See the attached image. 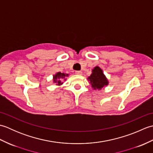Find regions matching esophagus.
Returning a JSON list of instances; mask_svg holds the SVG:
<instances>
[{
    "label": "esophagus",
    "mask_w": 153,
    "mask_h": 153,
    "mask_svg": "<svg viewBox=\"0 0 153 153\" xmlns=\"http://www.w3.org/2000/svg\"><path fill=\"white\" fill-rule=\"evenodd\" d=\"M76 74H77V75H82V72L81 71H76Z\"/></svg>",
    "instance_id": "obj_1"
}]
</instances>
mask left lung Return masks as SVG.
<instances>
[{"label":"left lung","instance_id":"left-lung-1","mask_svg":"<svg viewBox=\"0 0 153 153\" xmlns=\"http://www.w3.org/2000/svg\"><path fill=\"white\" fill-rule=\"evenodd\" d=\"M90 83L94 89H101L103 87L108 84V80L104 75L102 70L99 66L94 68L92 74L88 77Z\"/></svg>","mask_w":153,"mask_h":153}]
</instances>
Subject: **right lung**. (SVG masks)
I'll return each mask as SVG.
<instances>
[{"label": "right lung", "instance_id": "right-lung-1", "mask_svg": "<svg viewBox=\"0 0 153 153\" xmlns=\"http://www.w3.org/2000/svg\"><path fill=\"white\" fill-rule=\"evenodd\" d=\"M68 76V74H65L64 73L58 72L56 75H54L53 77L54 82L56 83V85H62V84L63 83H62V80L65 77H67Z\"/></svg>", "mask_w": 153, "mask_h": 153}]
</instances>
